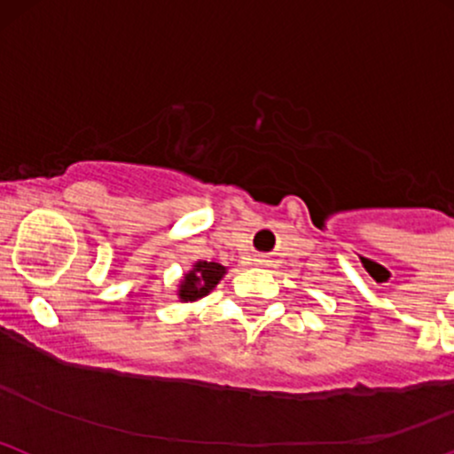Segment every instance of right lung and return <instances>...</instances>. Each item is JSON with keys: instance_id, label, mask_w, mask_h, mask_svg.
<instances>
[{"instance_id": "1", "label": "right lung", "mask_w": 454, "mask_h": 454, "mask_svg": "<svg viewBox=\"0 0 454 454\" xmlns=\"http://www.w3.org/2000/svg\"><path fill=\"white\" fill-rule=\"evenodd\" d=\"M226 274V267L219 263H208V261H198L193 265V270L189 274H184V280L180 283L178 298L183 302H193V300L204 298L207 294H211L215 285L222 280V276Z\"/></svg>"}]
</instances>
